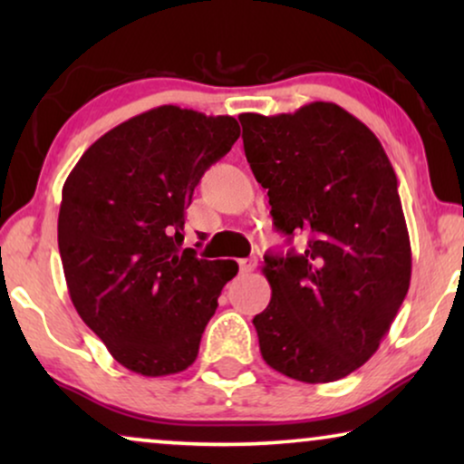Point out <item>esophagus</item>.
<instances>
[{
    "instance_id": "esophagus-1",
    "label": "esophagus",
    "mask_w": 464,
    "mask_h": 464,
    "mask_svg": "<svg viewBox=\"0 0 464 464\" xmlns=\"http://www.w3.org/2000/svg\"><path fill=\"white\" fill-rule=\"evenodd\" d=\"M238 266H240V272H243V275H251V272L257 268V259L256 257H245V259H240Z\"/></svg>"
}]
</instances>
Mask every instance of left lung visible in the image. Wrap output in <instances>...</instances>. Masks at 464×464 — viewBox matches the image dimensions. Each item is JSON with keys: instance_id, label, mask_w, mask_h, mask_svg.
<instances>
[{"instance_id": "8db88e82", "label": "left lung", "mask_w": 464, "mask_h": 464, "mask_svg": "<svg viewBox=\"0 0 464 464\" xmlns=\"http://www.w3.org/2000/svg\"><path fill=\"white\" fill-rule=\"evenodd\" d=\"M238 120L275 227L308 238L304 253L264 257L272 297L253 319L259 351L283 376L334 382L378 351L410 289L397 175L378 137L335 103Z\"/></svg>"}]
</instances>
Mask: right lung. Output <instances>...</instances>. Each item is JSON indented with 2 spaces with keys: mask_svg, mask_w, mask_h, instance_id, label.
Segmentation results:
<instances>
[{
  "mask_svg": "<svg viewBox=\"0 0 464 464\" xmlns=\"http://www.w3.org/2000/svg\"><path fill=\"white\" fill-rule=\"evenodd\" d=\"M240 137L232 116L162 105L84 151L65 186L59 251L69 295L111 357L141 376L196 361L232 259L181 249L186 208L205 170Z\"/></svg>",
  "mask_w": 464,
  "mask_h": 464,
  "instance_id": "1",
  "label": "right lung"
}]
</instances>
